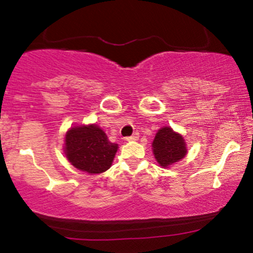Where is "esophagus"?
I'll return each instance as SVG.
<instances>
[{
	"instance_id": "obj_1",
	"label": "esophagus",
	"mask_w": 253,
	"mask_h": 253,
	"mask_svg": "<svg viewBox=\"0 0 253 253\" xmlns=\"http://www.w3.org/2000/svg\"><path fill=\"white\" fill-rule=\"evenodd\" d=\"M138 139H139V133H138V132H135L134 134H133V135L127 136L126 140H127V141H135V140H138Z\"/></svg>"
}]
</instances>
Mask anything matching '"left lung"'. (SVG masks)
<instances>
[{
	"mask_svg": "<svg viewBox=\"0 0 253 253\" xmlns=\"http://www.w3.org/2000/svg\"><path fill=\"white\" fill-rule=\"evenodd\" d=\"M152 151L157 163L162 168H169L177 163L188 152L184 138L169 126L162 127L156 133Z\"/></svg>",
	"mask_w": 253,
	"mask_h": 253,
	"instance_id": "left-lung-1",
	"label": "left lung"
}]
</instances>
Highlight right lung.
Segmentation results:
<instances>
[{"instance_id":"obj_1","label":"right lung","mask_w":253,"mask_h":253,"mask_svg":"<svg viewBox=\"0 0 253 253\" xmlns=\"http://www.w3.org/2000/svg\"><path fill=\"white\" fill-rule=\"evenodd\" d=\"M119 145L110 143L108 136L96 124L74 126L66 132L64 153L78 170L102 173L112 167Z\"/></svg>"}]
</instances>
